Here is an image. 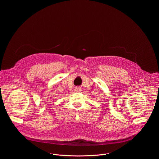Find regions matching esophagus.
Segmentation results:
<instances>
[{"label":"esophagus","instance_id":"esophagus-1","mask_svg":"<svg viewBox=\"0 0 159 159\" xmlns=\"http://www.w3.org/2000/svg\"><path fill=\"white\" fill-rule=\"evenodd\" d=\"M75 90H76V91H77V92H80V91H81V89H80V87H76Z\"/></svg>","mask_w":159,"mask_h":159}]
</instances>
